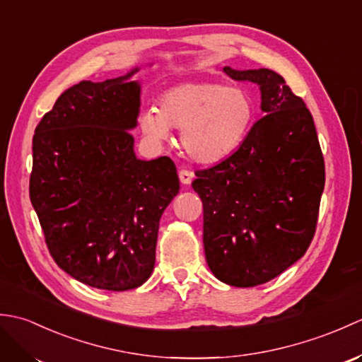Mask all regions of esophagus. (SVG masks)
Masks as SVG:
<instances>
[{
	"label": "esophagus",
	"instance_id": "1",
	"mask_svg": "<svg viewBox=\"0 0 362 362\" xmlns=\"http://www.w3.org/2000/svg\"><path fill=\"white\" fill-rule=\"evenodd\" d=\"M193 171H188V169H180L179 171V179L183 185H189L191 180H193Z\"/></svg>",
	"mask_w": 362,
	"mask_h": 362
}]
</instances>
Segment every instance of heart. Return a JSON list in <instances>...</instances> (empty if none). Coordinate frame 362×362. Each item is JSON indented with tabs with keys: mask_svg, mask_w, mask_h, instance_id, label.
Segmentation results:
<instances>
[{
	"mask_svg": "<svg viewBox=\"0 0 362 362\" xmlns=\"http://www.w3.org/2000/svg\"><path fill=\"white\" fill-rule=\"evenodd\" d=\"M257 117L252 93L219 82H183L163 91L158 109L140 115L141 134L153 143L180 129V144L197 163H216L228 157L247 136Z\"/></svg>",
	"mask_w": 362,
	"mask_h": 362,
	"instance_id": "1",
	"label": "heart"
}]
</instances>
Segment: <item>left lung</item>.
I'll list each match as a JSON object with an SVG mask.
<instances>
[{
    "mask_svg": "<svg viewBox=\"0 0 362 362\" xmlns=\"http://www.w3.org/2000/svg\"><path fill=\"white\" fill-rule=\"evenodd\" d=\"M257 83L264 117L240 149L196 171L204 204L206 264L218 280L252 288L275 279L305 255L316 232L325 163L310 110L280 74L233 70Z\"/></svg>",
    "mask_w": 362,
    "mask_h": 362,
    "instance_id": "left-lung-1",
    "label": "left lung"
}]
</instances>
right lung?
<instances>
[{"instance_id":"obj_1","label":"right lung","mask_w":362,"mask_h":362,"mask_svg":"<svg viewBox=\"0 0 362 362\" xmlns=\"http://www.w3.org/2000/svg\"><path fill=\"white\" fill-rule=\"evenodd\" d=\"M138 70L65 90L33 138L29 196L46 245L60 269L98 289L149 279L160 218L180 188L171 158L135 156Z\"/></svg>"}]
</instances>
